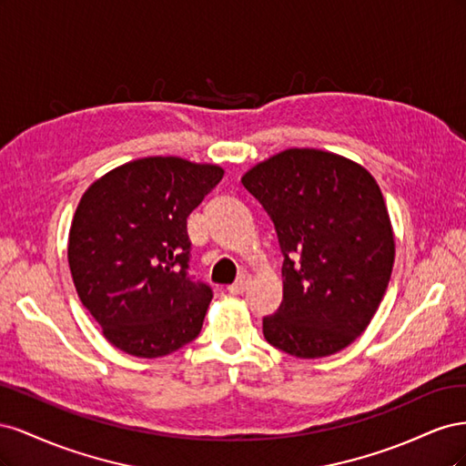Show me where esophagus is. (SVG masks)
Wrapping results in <instances>:
<instances>
[{"label": "esophagus", "instance_id": "34e87169", "mask_svg": "<svg viewBox=\"0 0 466 466\" xmlns=\"http://www.w3.org/2000/svg\"><path fill=\"white\" fill-rule=\"evenodd\" d=\"M248 284H250V276L248 274H243L241 278H238L235 284H231L228 289H229V293H233V295H238V293H243L247 288H248Z\"/></svg>", "mask_w": 466, "mask_h": 466}]
</instances>
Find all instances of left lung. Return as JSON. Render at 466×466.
<instances>
[{
    "instance_id": "8db88e82",
    "label": "left lung",
    "mask_w": 466,
    "mask_h": 466,
    "mask_svg": "<svg viewBox=\"0 0 466 466\" xmlns=\"http://www.w3.org/2000/svg\"><path fill=\"white\" fill-rule=\"evenodd\" d=\"M284 252V299L262 332L289 356L317 360L368 329L387 291L394 233L377 180L338 153L291 147L243 175Z\"/></svg>"
}]
</instances>
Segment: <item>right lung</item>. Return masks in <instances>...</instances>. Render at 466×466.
Here are the masks:
<instances>
[{
	"label": "right lung",
	"mask_w": 466,
	"mask_h": 466,
	"mask_svg": "<svg viewBox=\"0 0 466 466\" xmlns=\"http://www.w3.org/2000/svg\"><path fill=\"white\" fill-rule=\"evenodd\" d=\"M223 173L157 155L112 168L83 192L69 270L103 336L126 354L161 358L200 334L214 293L188 278L187 218Z\"/></svg>",
	"instance_id": "obj_1"
}]
</instances>
